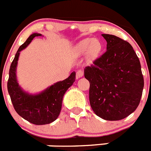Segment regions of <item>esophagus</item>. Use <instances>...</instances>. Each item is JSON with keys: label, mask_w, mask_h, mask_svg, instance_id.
<instances>
[{"label": "esophagus", "mask_w": 151, "mask_h": 151, "mask_svg": "<svg viewBox=\"0 0 151 151\" xmlns=\"http://www.w3.org/2000/svg\"><path fill=\"white\" fill-rule=\"evenodd\" d=\"M84 76V72L82 69H78V71L76 72V78H79Z\"/></svg>", "instance_id": "obj_1"}]
</instances>
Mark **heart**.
Instances as JSON below:
<instances>
[{
	"label": "heart",
	"instance_id": "heart-1",
	"mask_svg": "<svg viewBox=\"0 0 151 151\" xmlns=\"http://www.w3.org/2000/svg\"><path fill=\"white\" fill-rule=\"evenodd\" d=\"M103 45L101 41L94 38H86L82 40L76 47L78 54H83L87 53L90 58H94L101 54Z\"/></svg>",
	"mask_w": 151,
	"mask_h": 151
}]
</instances>
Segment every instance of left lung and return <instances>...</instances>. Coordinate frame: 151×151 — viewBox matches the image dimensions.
<instances>
[{"label":"left lung","instance_id":"8db88e82","mask_svg":"<svg viewBox=\"0 0 151 151\" xmlns=\"http://www.w3.org/2000/svg\"><path fill=\"white\" fill-rule=\"evenodd\" d=\"M102 36L107 42L106 51L84 70L90 82L89 101L99 117L120 120L140 104L144 88L141 63L128 41L113 35Z\"/></svg>","mask_w":151,"mask_h":151}]
</instances>
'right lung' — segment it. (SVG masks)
Returning a JSON list of instances; mask_svg holds the SVG:
<instances>
[{
	"instance_id": "add662e5",
	"label": "right lung",
	"mask_w": 151,
	"mask_h": 151,
	"mask_svg": "<svg viewBox=\"0 0 151 151\" xmlns=\"http://www.w3.org/2000/svg\"><path fill=\"white\" fill-rule=\"evenodd\" d=\"M41 35L34 33L19 47L10 65L7 82L8 93L16 112L24 119L35 125L49 124L57 119L60 113L64 94L76 79V73L73 72L66 79L57 82L36 95H30L20 88L16 76L19 52L26 48L35 37Z\"/></svg>"
}]
</instances>
